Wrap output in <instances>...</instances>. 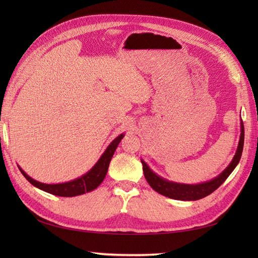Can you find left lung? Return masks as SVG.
<instances>
[{"label":"left lung","mask_w":258,"mask_h":258,"mask_svg":"<svg viewBox=\"0 0 258 258\" xmlns=\"http://www.w3.org/2000/svg\"><path fill=\"white\" fill-rule=\"evenodd\" d=\"M243 146H244V124L243 122H240V136H239L237 151L235 153L234 158L232 160V162L229 163V165L224 169V171L218 175L217 177L213 178L212 180H208V182L195 184V185L175 183V182H171V180H167L165 178H162L161 176H158V175H156L154 172H153L143 160L141 162H142V165H143L144 176L147 180V183H149L151 187L154 190H156L157 193H160L173 200L197 201V200L203 199V197H206L207 195L212 194L214 190H216L224 182H225L226 178L231 175V173L234 171V168L236 167L237 164L239 163L240 156H242V152H243Z\"/></svg>","instance_id":"8db88e82"}]
</instances>
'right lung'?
<instances>
[{
	"label": "right lung",
	"mask_w": 258,
	"mask_h": 258,
	"mask_svg": "<svg viewBox=\"0 0 258 258\" xmlns=\"http://www.w3.org/2000/svg\"><path fill=\"white\" fill-rule=\"evenodd\" d=\"M123 138H124V134H120L119 136H117V138L107 146V149L103 153V155L101 156L100 160L97 161V163L90 169L89 172L84 174L83 176L71 180V182L61 183V184H44L33 179L21 167L19 168L21 173L23 174V176L29 180L32 185H34L35 187L44 191H47V193L50 194L56 195V196H63V197H72V196H78V195L89 193V191L95 189L97 186L103 182V179L107 173L109 162H111L112 157L114 155V152L116 150L117 145L119 144L120 140Z\"/></svg>",
	"instance_id": "add662e5"
}]
</instances>
